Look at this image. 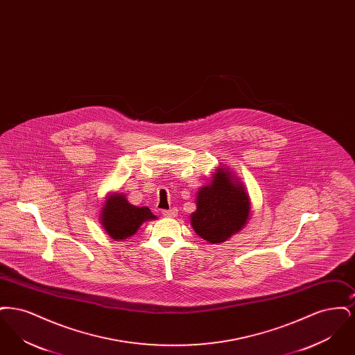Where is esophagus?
<instances>
[{
	"label": "esophagus",
	"instance_id": "esophagus-1",
	"mask_svg": "<svg viewBox=\"0 0 355 355\" xmlns=\"http://www.w3.org/2000/svg\"><path fill=\"white\" fill-rule=\"evenodd\" d=\"M177 209L175 207H171L169 210H162V216L164 217H168V218H173V217H175L177 216Z\"/></svg>",
	"mask_w": 355,
	"mask_h": 355
}]
</instances>
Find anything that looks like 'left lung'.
Instances as JSON below:
<instances>
[{
	"label": "left lung",
	"mask_w": 355,
	"mask_h": 355,
	"mask_svg": "<svg viewBox=\"0 0 355 355\" xmlns=\"http://www.w3.org/2000/svg\"><path fill=\"white\" fill-rule=\"evenodd\" d=\"M197 193V210L190 223L210 243H220L238 233L249 220L250 198L238 178L223 166Z\"/></svg>",
	"instance_id": "1"
}]
</instances>
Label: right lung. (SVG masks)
I'll use <instances>...</instances> for the list:
<instances>
[{
	"label": "right lung",
	"mask_w": 355,
	"mask_h": 355,
	"mask_svg": "<svg viewBox=\"0 0 355 355\" xmlns=\"http://www.w3.org/2000/svg\"><path fill=\"white\" fill-rule=\"evenodd\" d=\"M102 227L112 239L122 241L135 234L145 220H155L149 207H137L121 193L107 196L100 214Z\"/></svg>",
	"instance_id": "add662e5"
}]
</instances>
